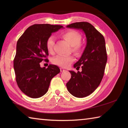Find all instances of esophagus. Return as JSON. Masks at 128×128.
I'll return each mask as SVG.
<instances>
[{
    "instance_id": "1",
    "label": "esophagus",
    "mask_w": 128,
    "mask_h": 128,
    "mask_svg": "<svg viewBox=\"0 0 128 128\" xmlns=\"http://www.w3.org/2000/svg\"><path fill=\"white\" fill-rule=\"evenodd\" d=\"M64 71H66V70H65V69H63L62 68H60V72H64Z\"/></svg>"
}]
</instances>
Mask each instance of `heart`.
Listing matches in <instances>:
<instances>
[{
	"mask_svg": "<svg viewBox=\"0 0 128 128\" xmlns=\"http://www.w3.org/2000/svg\"><path fill=\"white\" fill-rule=\"evenodd\" d=\"M62 37L73 46V51L77 54L81 52V36L78 32L73 30H69L64 32L62 34ZM55 45V37L50 36L47 38L46 42V47L49 53H52ZM74 58L72 55H57L52 59V62L55 65L62 67H68L74 62Z\"/></svg>",
	"mask_w": 128,
	"mask_h": 128,
	"instance_id": "1",
	"label": "heart"
}]
</instances>
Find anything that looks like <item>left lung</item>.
<instances>
[{
	"label": "left lung",
	"mask_w": 128,
	"mask_h": 128,
	"mask_svg": "<svg viewBox=\"0 0 128 128\" xmlns=\"http://www.w3.org/2000/svg\"><path fill=\"white\" fill-rule=\"evenodd\" d=\"M66 27L82 30L87 39L85 50L74 64L76 69H79L81 66L82 72L69 71L71 78L66 84L72 95L84 98L94 92L103 77L107 61L105 40L102 34L88 22L73 23Z\"/></svg>",
	"instance_id": "1"
}]
</instances>
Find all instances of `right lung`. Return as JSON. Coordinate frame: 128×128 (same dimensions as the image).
<instances>
[{
    "label": "right lung",
    "instance_id": "add662e5",
    "mask_svg": "<svg viewBox=\"0 0 128 128\" xmlns=\"http://www.w3.org/2000/svg\"><path fill=\"white\" fill-rule=\"evenodd\" d=\"M63 26L50 24H34L25 30L17 42L14 67L20 89L32 98L42 96L47 92L52 78L60 73L59 67L50 64L41 68L43 60L48 62L46 47L47 38Z\"/></svg>",
    "mask_w": 128,
    "mask_h": 128
}]
</instances>
